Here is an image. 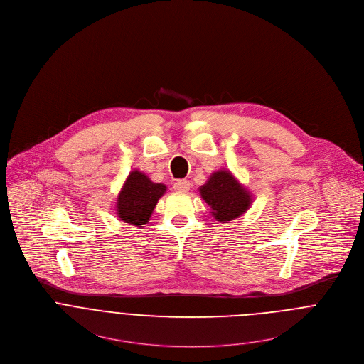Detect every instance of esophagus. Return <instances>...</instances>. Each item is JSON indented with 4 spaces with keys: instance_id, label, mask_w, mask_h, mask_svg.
Returning a JSON list of instances; mask_svg holds the SVG:
<instances>
[{
    "instance_id": "1",
    "label": "esophagus",
    "mask_w": 364,
    "mask_h": 364,
    "mask_svg": "<svg viewBox=\"0 0 364 364\" xmlns=\"http://www.w3.org/2000/svg\"><path fill=\"white\" fill-rule=\"evenodd\" d=\"M173 189H175L176 192L186 193V192H189V189H191V183H189V181H186V179H179V181H176V182L173 183Z\"/></svg>"
}]
</instances>
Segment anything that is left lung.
I'll list each match as a JSON object with an SVG mask.
<instances>
[{
    "label": "left lung",
    "mask_w": 364,
    "mask_h": 364,
    "mask_svg": "<svg viewBox=\"0 0 364 364\" xmlns=\"http://www.w3.org/2000/svg\"><path fill=\"white\" fill-rule=\"evenodd\" d=\"M198 191L203 200L210 205L213 217L223 224L245 214L252 204L250 192L227 169L211 173Z\"/></svg>",
    "instance_id": "left-lung-1"
}]
</instances>
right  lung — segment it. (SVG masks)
I'll return each mask as SVG.
<instances>
[{
  "mask_svg": "<svg viewBox=\"0 0 364 364\" xmlns=\"http://www.w3.org/2000/svg\"><path fill=\"white\" fill-rule=\"evenodd\" d=\"M166 191V185L154 183L146 173L134 169L127 178L117 198L115 210L118 217L134 227L147 224Z\"/></svg>",
  "mask_w": 364,
  "mask_h": 364,
  "instance_id": "right-lung-1",
  "label": "right lung"
}]
</instances>
